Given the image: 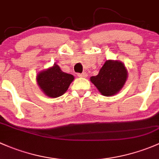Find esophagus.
Wrapping results in <instances>:
<instances>
[{
  "mask_svg": "<svg viewBox=\"0 0 159 159\" xmlns=\"http://www.w3.org/2000/svg\"><path fill=\"white\" fill-rule=\"evenodd\" d=\"M77 76H78V77H80V78H85V77H86V76H87V73H78Z\"/></svg>",
  "mask_w": 159,
  "mask_h": 159,
  "instance_id": "esophagus-1",
  "label": "esophagus"
}]
</instances>
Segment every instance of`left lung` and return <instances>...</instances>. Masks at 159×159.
I'll list each match as a JSON object with an SVG mask.
<instances>
[{"instance_id":"left-lung-1","label":"left lung","mask_w":159,"mask_h":159,"mask_svg":"<svg viewBox=\"0 0 159 159\" xmlns=\"http://www.w3.org/2000/svg\"><path fill=\"white\" fill-rule=\"evenodd\" d=\"M127 78L128 71L122 62L108 60L98 75L91 76L90 81L102 96H112L122 89Z\"/></svg>"}]
</instances>
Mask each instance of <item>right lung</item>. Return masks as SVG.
I'll list each match as a JSON object with an SVG mask.
<instances>
[{"label": "right lung", "instance_id": "add662e5", "mask_svg": "<svg viewBox=\"0 0 159 159\" xmlns=\"http://www.w3.org/2000/svg\"><path fill=\"white\" fill-rule=\"evenodd\" d=\"M73 80V75L62 71L56 63L53 66L39 72L37 75L39 87L46 96L50 98H57L64 94Z\"/></svg>", "mask_w": 159, "mask_h": 159}]
</instances>
